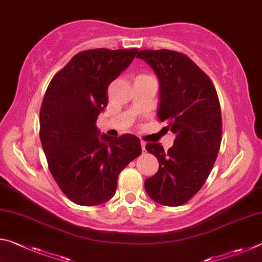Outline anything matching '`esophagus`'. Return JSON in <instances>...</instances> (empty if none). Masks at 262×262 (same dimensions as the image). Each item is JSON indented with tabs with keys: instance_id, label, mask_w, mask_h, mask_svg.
Returning a JSON list of instances; mask_svg holds the SVG:
<instances>
[{
	"instance_id": "34e87169",
	"label": "esophagus",
	"mask_w": 262,
	"mask_h": 262,
	"mask_svg": "<svg viewBox=\"0 0 262 262\" xmlns=\"http://www.w3.org/2000/svg\"><path fill=\"white\" fill-rule=\"evenodd\" d=\"M145 144H147V142L141 140V145H142V150H143V151H145Z\"/></svg>"
}]
</instances>
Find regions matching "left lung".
I'll return each mask as SVG.
<instances>
[{
	"label": "left lung",
	"instance_id": "1",
	"mask_svg": "<svg viewBox=\"0 0 262 262\" xmlns=\"http://www.w3.org/2000/svg\"><path fill=\"white\" fill-rule=\"evenodd\" d=\"M156 73L161 98L158 119L176 134L164 151L161 143L145 149L157 157L158 172L145 180L150 198L176 207L189 201L210 174L222 141V115L216 89L187 55L168 50H144L136 55Z\"/></svg>",
	"mask_w": 262,
	"mask_h": 262
}]
</instances>
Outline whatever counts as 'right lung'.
<instances>
[{"label":"right lung","mask_w":262,"mask_h":262,"mask_svg":"<svg viewBox=\"0 0 262 262\" xmlns=\"http://www.w3.org/2000/svg\"><path fill=\"white\" fill-rule=\"evenodd\" d=\"M137 52L83 51L52 78L46 90L40 108L41 145L53 178L76 205L108 201L120 172L142 152L139 137L99 135L96 126L108 103V85Z\"/></svg>","instance_id":"obj_1"}]
</instances>
